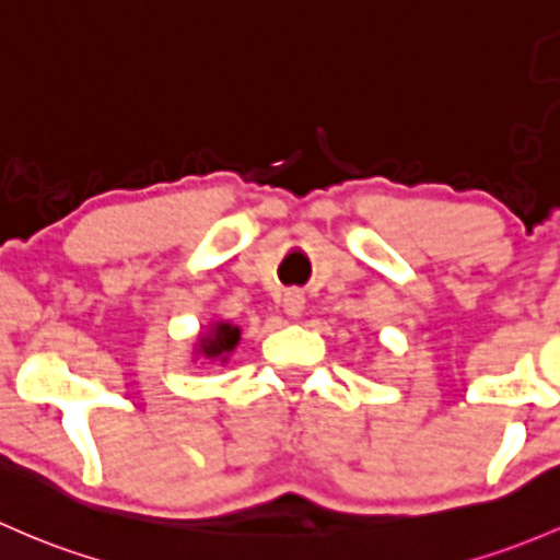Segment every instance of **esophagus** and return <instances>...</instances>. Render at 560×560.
<instances>
[{
    "label": "esophagus",
    "mask_w": 560,
    "mask_h": 560,
    "mask_svg": "<svg viewBox=\"0 0 560 560\" xmlns=\"http://www.w3.org/2000/svg\"><path fill=\"white\" fill-rule=\"evenodd\" d=\"M281 305H284V314H287V316H292V319H298V316L303 314V308H305L303 292H298V290L284 292V298H281Z\"/></svg>",
    "instance_id": "34e87169"
}]
</instances>
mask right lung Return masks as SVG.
<instances>
[{
  "label": "right lung",
  "instance_id": "obj_1",
  "mask_svg": "<svg viewBox=\"0 0 560 560\" xmlns=\"http://www.w3.org/2000/svg\"><path fill=\"white\" fill-rule=\"evenodd\" d=\"M241 329L231 325V322H214L209 325V332L198 338V354L211 362H225L228 354L238 346Z\"/></svg>",
  "mask_w": 560,
  "mask_h": 560
}]
</instances>
